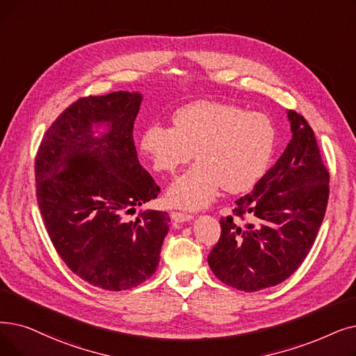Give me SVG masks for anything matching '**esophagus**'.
Returning a JSON list of instances; mask_svg holds the SVG:
<instances>
[{"label": "esophagus", "mask_w": 356, "mask_h": 356, "mask_svg": "<svg viewBox=\"0 0 356 356\" xmlns=\"http://www.w3.org/2000/svg\"><path fill=\"white\" fill-rule=\"evenodd\" d=\"M170 218L173 220V222L181 224V222H188L192 220V215L189 213H183V212H172L170 213Z\"/></svg>", "instance_id": "1"}]
</instances>
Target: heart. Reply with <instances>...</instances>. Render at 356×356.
<instances>
[{"instance_id": "1", "label": "heart", "mask_w": 356, "mask_h": 356, "mask_svg": "<svg viewBox=\"0 0 356 356\" xmlns=\"http://www.w3.org/2000/svg\"><path fill=\"white\" fill-rule=\"evenodd\" d=\"M173 125L154 123L141 136L143 152L161 173H175L196 152L199 163L167 189L168 205L205 208L221 186L231 193L249 191L268 170L276 131L266 115L202 100L177 109Z\"/></svg>"}]
</instances>
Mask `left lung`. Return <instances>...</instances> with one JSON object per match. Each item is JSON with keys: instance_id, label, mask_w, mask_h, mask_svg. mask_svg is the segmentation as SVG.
Returning <instances> with one entry per match:
<instances>
[{"instance_id": "obj_1", "label": "left lung", "mask_w": 356, "mask_h": 356, "mask_svg": "<svg viewBox=\"0 0 356 356\" xmlns=\"http://www.w3.org/2000/svg\"><path fill=\"white\" fill-rule=\"evenodd\" d=\"M292 138L282 156L252 191L236 200L237 218H221V237L208 256L228 286L254 292L284 282L314 244L326 213L329 172L313 129L288 111Z\"/></svg>"}]
</instances>
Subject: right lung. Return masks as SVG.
<instances>
[{
    "mask_svg": "<svg viewBox=\"0 0 356 356\" xmlns=\"http://www.w3.org/2000/svg\"><path fill=\"white\" fill-rule=\"evenodd\" d=\"M141 102L138 91L75 102L46 131L35 163L38 204L58 254L81 280L107 291L152 276L168 233L167 212L125 218L160 192L134 144Z\"/></svg>",
    "mask_w": 356,
    "mask_h": 356,
    "instance_id": "right-lung-1",
    "label": "right lung"
}]
</instances>
